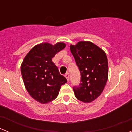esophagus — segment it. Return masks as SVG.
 Instances as JSON below:
<instances>
[{
    "mask_svg": "<svg viewBox=\"0 0 132 132\" xmlns=\"http://www.w3.org/2000/svg\"><path fill=\"white\" fill-rule=\"evenodd\" d=\"M65 77H66V79H67V80L69 81V80H70V75H69L68 73H66V75H65Z\"/></svg>",
    "mask_w": 132,
    "mask_h": 132,
    "instance_id": "34e87169",
    "label": "esophagus"
}]
</instances>
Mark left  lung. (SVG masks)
<instances>
[{
	"instance_id": "obj_1",
	"label": "left lung",
	"mask_w": 132,
	"mask_h": 132,
	"mask_svg": "<svg viewBox=\"0 0 132 132\" xmlns=\"http://www.w3.org/2000/svg\"><path fill=\"white\" fill-rule=\"evenodd\" d=\"M81 75V83L75 86V96L84 103H91L100 96L105 88L109 76L105 52L91 41H79L70 45Z\"/></svg>"
}]
</instances>
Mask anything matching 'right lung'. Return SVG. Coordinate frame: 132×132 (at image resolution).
I'll return each instance as SVG.
<instances>
[{
  "label": "right lung",
  "mask_w": 132,
  "mask_h": 132,
  "mask_svg": "<svg viewBox=\"0 0 132 132\" xmlns=\"http://www.w3.org/2000/svg\"><path fill=\"white\" fill-rule=\"evenodd\" d=\"M66 47L62 42L52 45L42 43L29 52L21 65V73L29 94L42 104L52 102L57 97L62 85L67 80L60 74L52 58Z\"/></svg>",
  "instance_id": "add662e5"
}]
</instances>
